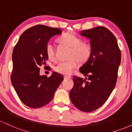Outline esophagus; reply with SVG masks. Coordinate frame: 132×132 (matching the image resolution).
<instances>
[{"mask_svg": "<svg viewBox=\"0 0 132 132\" xmlns=\"http://www.w3.org/2000/svg\"><path fill=\"white\" fill-rule=\"evenodd\" d=\"M71 78V76H64V78L65 79H70Z\"/></svg>", "mask_w": 132, "mask_h": 132, "instance_id": "obj_1", "label": "esophagus"}]
</instances>
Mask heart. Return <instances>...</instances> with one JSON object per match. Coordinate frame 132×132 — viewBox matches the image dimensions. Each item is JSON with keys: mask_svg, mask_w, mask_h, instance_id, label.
Returning a JSON list of instances; mask_svg holds the SVG:
<instances>
[{"mask_svg": "<svg viewBox=\"0 0 132 132\" xmlns=\"http://www.w3.org/2000/svg\"><path fill=\"white\" fill-rule=\"evenodd\" d=\"M57 41L59 43L71 48L69 52L70 60L60 62L54 67V70L58 73L64 75H71L78 66V61L81 63H85L91 55L92 49L90 45L82 42L81 38L74 35L66 33L60 37ZM46 53L49 60H54L55 59V54L52 44L48 43L46 45Z\"/></svg>", "mask_w": 132, "mask_h": 132, "instance_id": "b5f03b06", "label": "heart"}]
</instances>
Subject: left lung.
<instances>
[{"instance_id":"left-lung-1","label":"left lung","mask_w":132,"mask_h":132,"mask_svg":"<svg viewBox=\"0 0 132 132\" xmlns=\"http://www.w3.org/2000/svg\"><path fill=\"white\" fill-rule=\"evenodd\" d=\"M80 35L90 41L92 53L79 68L86 78L73 77L70 99L79 110L90 112L101 107L113 91L120 64L121 52L116 37L105 27L83 30Z\"/></svg>"}]
</instances>
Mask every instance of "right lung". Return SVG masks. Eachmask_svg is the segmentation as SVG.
I'll return each mask as SVG.
<instances>
[{
    "mask_svg": "<svg viewBox=\"0 0 132 132\" xmlns=\"http://www.w3.org/2000/svg\"><path fill=\"white\" fill-rule=\"evenodd\" d=\"M56 28L37 25L21 35L13 48L12 84L21 101L30 108H40L53 98L63 77L53 72L47 78L40 76V68L48 60L46 48L53 36L61 34Z\"/></svg>",
    "mask_w": 132,
    "mask_h": 132,
    "instance_id": "obj_1",
    "label": "right lung"
}]
</instances>
